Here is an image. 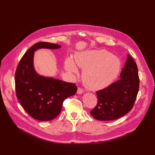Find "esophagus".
<instances>
[{
	"label": "esophagus",
	"mask_w": 155,
	"mask_h": 155,
	"mask_svg": "<svg viewBox=\"0 0 155 155\" xmlns=\"http://www.w3.org/2000/svg\"><path fill=\"white\" fill-rule=\"evenodd\" d=\"M83 92H84L83 88H82L81 87H78V90H77V94H82Z\"/></svg>",
	"instance_id": "1"
}]
</instances>
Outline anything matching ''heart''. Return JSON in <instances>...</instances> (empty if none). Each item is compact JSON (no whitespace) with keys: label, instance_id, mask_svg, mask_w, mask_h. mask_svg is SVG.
I'll use <instances>...</instances> for the list:
<instances>
[{"label":"heart","instance_id":"b5f03b06","mask_svg":"<svg viewBox=\"0 0 155 155\" xmlns=\"http://www.w3.org/2000/svg\"><path fill=\"white\" fill-rule=\"evenodd\" d=\"M75 63L84 70L82 74L84 83L91 90H100L110 85L117 77L121 68L118 57L105 50H89L77 53ZM74 61L68 58L65 68L73 73L78 72Z\"/></svg>","mask_w":155,"mask_h":155}]
</instances>
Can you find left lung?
Returning a JSON list of instances; mask_svg holds the SVG:
<instances>
[{"mask_svg": "<svg viewBox=\"0 0 155 155\" xmlns=\"http://www.w3.org/2000/svg\"><path fill=\"white\" fill-rule=\"evenodd\" d=\"M139 87L136 63L127 54L120 79L96 92L98 101L95 107L91 111V115L99 120H115L124 116L133 109Z\"/></svg>", "mask_w": 155, "mask_h": 155, "instance_id": "8db88e82", "label": "left lung"}]
</instances>
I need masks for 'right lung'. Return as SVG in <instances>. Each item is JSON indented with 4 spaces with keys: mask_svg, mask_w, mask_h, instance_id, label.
Wrapping results in <instances>:
<instances>
[{
    "mask_svg": "<svg viewBox=\"0 0 155 155\" xmlns=\"http://www.w3.org/2000/svg\"><path fill=\"white\" fill-rule=\"evenodd\" d=\"M60 45L39 42L32 46L20 60L15 74L16 96L28 114L38 120L54 119L61 111L63 101L75 95V84L41 76L33 65L35 51L41 48L58 49Z\"/></svg>",
    "mask_w": 155,
    "mask_h": 155,
    "instance_id": "right-lung-1",
    "label": "right lung"
}]
</instances>
